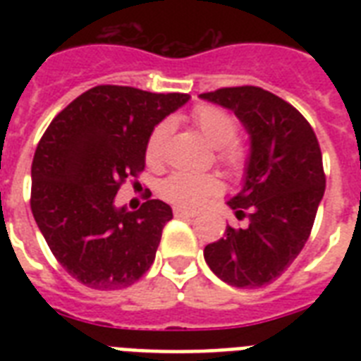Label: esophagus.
<instances>
[{
	"instance_id": "esophagus-1",
	"label": "esophagus",
	"mask_w": 361,
	"mask_h": 361,
	"mask_svg": "<svg viewBox=\"0 0 361 361\" xmlns=\"http://www.w3.org/2000/svg\"><path fill=\"white\" fill-rule=\"evenodd\" d=\"M174 215H176V217H180V219L195 217V214H192V212H189V209H185V208H174Z\"/></svg>"
}]
</instances>
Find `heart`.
I'll return each mask as SVG.
<instances>
[{"instance_id": "obj_1", "label": "heart", "mask_w": 361, "mask_h": 361, "mask_svg": "<svg viewBox=\"0 0 361 361\" xmlns=\"http://www.w3.org/2000/svg\"><path fill=\"white\" fill-rule=\"evenodd\" d=\"M192 123L206 138L209 146L217 147V161L231 172H240L245 164V152L238 146V121L226 110L202 104L192 110ZM170 123L161 121L153 127L146 142L147 164H159L164 157V146L169 140ZM221 181L215 176H191L176 172L169 176L161 185V192L166 200L178 204L180 208H198L209 197L221 191Z\"/></svg>"}]
</instances>
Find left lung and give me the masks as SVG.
Segmentation results:
<instances>
[{
  "instance_id": "obj_1",
  "label": "left lung",
  "mask_w": 361,
  "mask_h": 361,
  "mask_svg": "<svg viewBox=\"0 0 361 361\" xmlns=\"http://www.w3.org/2000/svg\"><path fill=\"white\" fill-rule=\"evenodd\" d=\"M200 97L232 110L251 138L243 187L228 200L247 225L226 226L225 236L206 245L204 258L228 285H269L303 249L324 197L319 140L292 104L262 87H221Z\"/></svg>"
}]
</instances>
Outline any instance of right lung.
Returning a JSON list of instances; mask_svg holds the SVG:
<instances>
[{
    "mask_svg": "<svg viewBox=\"0 0 361 361\" xmlns=\"http://www.w3.org/2000/svg\"><path fill=\"white\" fill-rule=\"evenodd\" d=\"M187 101L185 93L95 86L65 106L39 140L31 212L56 260L82 285L125 288L155 260L172 208L146 200L127 212L114 198L146 166L153 127Z\"/></svg>",
    "mask_w": 361,
    "mask_h": 361,
    "instance_id": "1",
    "label": "right lung"
}]
</instances>
